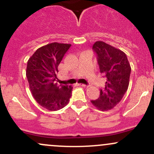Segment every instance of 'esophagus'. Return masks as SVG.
<instances>
[{
    "instance_id": "1",
    "label": "esophagus",
    "mask_w": 154,
    "mask_h": 154,
    "mask_svg": "<svg viewBox=\"0 0 154 154\" xmlns=\"http://www.w3.org/2000/svg\"><path fill=\"white\" fill-rule=\"evenodd\" d=\"M81 86H82V87H85V88H88L89 87V85H85V84H79Z\"/></svg>"
}]
</instances>
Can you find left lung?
Segmentation results:
<instances>
[{
	"label": "left lung",
	"mask_w": 154,
	"mask_h": 154,
	"mask_svg": "<svg viewBox=\"0 0 154 154\" xmlns=\"http://www.w3.org/2000/svg\"><path fill=\"white\" fill-rule=\"evenodd\" d=\"M93 49L96 53L100 73L106 77L105 87L100 91L98 99L91 103L100 111L116 106L128 91L131 66L122 51L103 41H96Z\"/></svg>",
	"instance_id": "8db88e82"
}]
</instances>
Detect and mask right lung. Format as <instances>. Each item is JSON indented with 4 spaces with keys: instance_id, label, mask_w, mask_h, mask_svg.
I'll return each instance as SVG.
<instances>
[{
    "instance_id": "obj_1",
    "label": "right lung",
    "mask_w": 154,
    "mask_h": 154,
    "mask_svg": "<svg viewBox=\"0 0 154 154\" xmlns=\"http://www.w3.org/2000/svg\"><path fill=\"white\" fill-rule=\"evenodd\" d=\"M71 45L49 43L39 48L27 61L26 76L33 98L49 111L66 106L72 95V86L56 82L58 66Z\"/></svg>"
}]
</instances>
